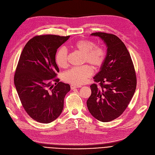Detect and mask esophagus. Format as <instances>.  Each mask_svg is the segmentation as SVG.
Returning <instances> with one entry per match:
<instances>
[{
    "label": "esophagus",
    "instance_id": "obj_1",
    "mask_svg": "<svg viewBox=\"0 0 155 155\" xmlns=\"http://www.w3.org/2000/svg\"><path fill=\"white\" fill-rule=\"evenodd\" d=\"M71 87V89L73 90V89H77V88H79V87H81L80 86H78V85H70Z\"/></svg>",
    "mask_w": 155,
    "mask_h": 155
}]
</instances>
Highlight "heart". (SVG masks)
<instances>
[{"label":"heart","instance_id":"b5f03b06","mask_svg":"<svg viewBox=\"0 0 155 155\" xmlns=\"http://www.w3.org/2000/svg\"><path fill=\"white\" fill-rule=\"evenodd\" d=\"M73 48L84 55L83 62L91 64L94 68L101 66L106 59L105 51L89 40H78L73 44ZM55 60L59 68H64L68 65V52L64 48H60L56 53ZM93 74V70L88 65L74 67L63 75V79L67 83L75 85L85 84Z\"/></svg>","mask_w":155,"mask_h":155}]
</instances>
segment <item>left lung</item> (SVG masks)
<instances>
[{
  "mask_svg": "<svg viewBox=\"0 0 155 155\" xmlns=\"http://www.w3.org/2000/svg\"><path fill=\"white\" fill-rule=\"evenodd\" d=\"M107 47L105 61L94 76L87 106L91 115L103 122H110L125 110L136 91L137 79L130 54L118 37L104 32L93 33Z\"/></svg>",
  "mask_w": 155,
  "mask_h": 155,
  "instance_id": "obj_1",
  "label": "left lung"
}]
</instances>
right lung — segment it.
Listing matches in <instances>:
<instances>
[{
  "mask_svg": "<svg viewBox=\"0 0 155 155\" xmlns=\"http://www.w3.org/2000/svg\"><path fill=\"white\" fill-rule=\"evenodd\" d=\"M69 38L35 36L26 43L19 57L15 85L26 112L38 122L51 123L63 110L64 99L70 86L56 78L59 70L55 55L57 49Z\"/></svg>",
  "mask_w": 155,
  "mask_h": 155,
  "instance_id": "1",
  "label": "right lung"
}]
</instances>
